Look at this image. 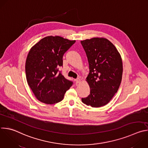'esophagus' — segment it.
I'll return each mask as SVG.
<instances>
[{"label": "esophagus", "instance_id": "obj_1", "mask_svg": "<svg viewBox=\"0 0 148 148\" xmlns=\"http://www.w3.org/2000/svg\"><path fill=\"white\" fill-rule=\"evenodd\" d=\"M75 84H78L81 82V79L79 78H77V79H75Z\"/></svg>", "mask_w": 148, "mask_h": 148}]
</instances>
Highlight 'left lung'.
Instances as JSON below:
<instances>
[{
    "label": "left lung",
    "mask_w": 148,
    "mask_h": 148,
    "mask_svg": "<svg viewBox=\"0 0 148 148\" xmlns=\"http://www.w3.org/2000/svg\"><path fill=\"white\" fill-rule=\"evenodd\" d=\"M89 67L86 81L90 94L82 102L92 108L107 105L117 92L123 74L120 54L114 45L104 38H93L81 41Z\"/></svg>",
    "instance_id": "obj_1"
}]
</instances>
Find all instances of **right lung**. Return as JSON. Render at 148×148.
Returning a JSON list of instances; mask_svg holds the SVG:
<instances>
[{
    "instance_id": "1",
    "label": "right lung",
    "mask_w": 148,
    "mask_h": 148,
    "mask_svg": "<svg viewBox=\"0 0 148 148\" xmlns=\"http://www.w3.org/2000/svg\"><path fill=\"white\" fill-rule=\"evenodd\" d=\"M75 42L59 36H48L33 46L25 62L28 85L40 102L52 105L63 99L73 82L67 79L59 68L63 66V56Z\"/></svg>"
}]
</instances>
